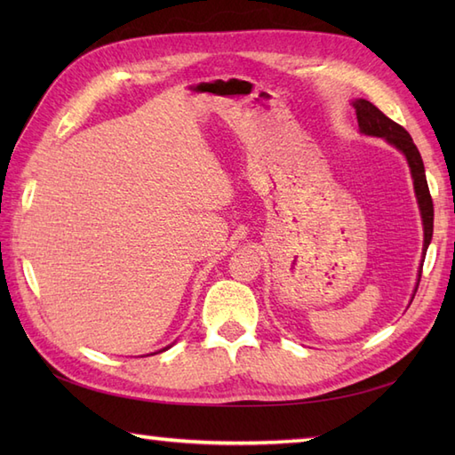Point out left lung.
<instances>
[{
  "label": "left lung",
  "mask_w": 455,
  "mask_h": 455,
  "mask_svg": "<svg viewBox=\"0 0 455 455\" xmlns=\"http://www.w3.org/2000/svg\"><path fill=\"white\" fill-rule=\"evenodd\" d=\"M352 105L355 109L357 127H360L362 134H367V137L385 139L391 144V147H395L399 152H403V156L407 158V164L411 168V176H412L414 196H417V203H419V209H420V219H422V230H424L422 262H424V258H427V250H428L430 240H432V230H434V205H432V197H430V191H428L427 173H424V164H422V158H420V152H419L417 147H414L411 134L404 131L401 124L391 121L387 115H383L371 101L355 100V101H352ZM422 262H420V267H419V277H417V287H414V293H417L420 275H422ZM414 293L411 297V303L414 299Z\"/></svg>",
  "instance_id": "left-lung-1"
}]
</instances>
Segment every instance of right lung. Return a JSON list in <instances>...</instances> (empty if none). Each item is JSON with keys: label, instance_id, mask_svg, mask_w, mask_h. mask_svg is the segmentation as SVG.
Segmentation results:
<instances>
[{"label": "right lung", "instance_id": "obj_1", "mask_svg": "<svg viewBox=\"0 0 455 455\" xmlns=\"http://www.w3.org/2000/svg\"><path fill=\"white\" fill-rule=\"evenodd\" d=\"M168 347H170V346H166V347H162V350H160V352H166V350H168ZM154 354H158V352H154Z\"/></svg>", "mask_w": 455, "mask_h": 455}]
</instances>
